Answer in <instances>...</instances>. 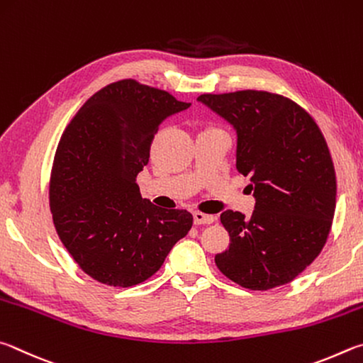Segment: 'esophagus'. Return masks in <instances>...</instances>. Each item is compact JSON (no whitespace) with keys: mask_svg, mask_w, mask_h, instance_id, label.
Wrapping results in <instances>:
<instances>
[{"mask_svg":"<svg viewBox=\"0 0 363 363\" xmlns=\"http://www.w3.org/2000/svg\"><path fill=\"white\" fill-rule=\"evenodd\" d=\"M193 217H194L196 225H212L215 221L213 215H207V213H202V212H194Z\"/></svg>","mask_w":363,"mask_h":363,"instance_id":"1","label":"esophagus"}]
</instances>
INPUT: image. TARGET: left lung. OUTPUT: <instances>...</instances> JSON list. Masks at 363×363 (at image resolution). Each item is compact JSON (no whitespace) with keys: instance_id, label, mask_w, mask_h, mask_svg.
I'll return each mask as SVG.
<instances>
[{"instance_id":"left-lung-1","label":"left lung","mask_w":363,"mask_h":363,"mask_svg":"<svg viewBox=\"0 0 363 363\" xmlns=\"http://www.w3.org/2000/svg\"><path fill=\"white\" fill-rule=\"evenodd\" d=\"M238 132L236 169L250 177L255 211L220 215L230 247L215 264L249 290L289 284L319 257L332 230L336 175L319 125L294 100L266 91L202 94Z\"/></svg>"}]
</instances>
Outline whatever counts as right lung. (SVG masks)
<instances>
[{"label": "right lung", "mask_w": 363, "mask_h": 363, "mask_svg": "<svg viewBox=\"0 0 363 363\" xmlns=\"http://www.w3.org/2000/svg\"><path fill=\"white\" fill-rule=\"evenodd\" d=\"M188 106L121 79L95 92L63 130L50 170V213L62 244L97 282H145L191 230V213L142 199L135 182L159 124Z\"/></svg>", "instance_id": "obj_1"}]
</instances>
